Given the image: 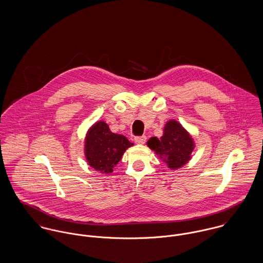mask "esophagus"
<instances>
[{
    "label": "esophagus",
    "instance_id": "obj_1",
    "mask_svg": "<svg viewBox=\"0 0 263 263\" xmlns=\"http://www.w3.org/2000/svg\"><path fill=\"white\" fill-rule=\"evenodd\" d=\"M134 141L137 144H144L146 142V136H137L134 138Z\"/></svg>",
    "mask_w": 263,
    "mask_h": 263
}]
</instances>
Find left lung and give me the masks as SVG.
<instances>
[{
  "mask_svg": "<svg viewBox=\"0 0 263 263\" xmlns=\"http://www.w3.org/2000/svg\"><path fill=\"white\" fill-rule=\"evenodd\" d=\"M147 145L159 155L170 168L177 170L191 159L195 142L190 133L177 121L170 120L164 126L160 139L151 137Z\"/></svg>",
  "mask_w": 263,
  "mask_h": 263,
  "instance_id": "1",
  "label": "left lung"
}]
</instances>
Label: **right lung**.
Wrapping results in <instances>:
<instances>
[{
    "mask_svg": "<svg viewBox=\"0 0 263 263\" xmlns=\"http://www.w3.org/2000/svg\"><path fill=\"white\" fill-rule=\"evenodd\" d=\"M132 145L124 135L111 132L108 124L99 121L88 129L85 155L92 168L108 175L113 172L126 149Z\"/></svg>",
    "mask_w": 263,
    "mask_h": 263,
    "instance_id": "right-lung-1",
    "label": "right lung"
}]
</instances>
